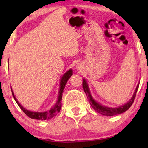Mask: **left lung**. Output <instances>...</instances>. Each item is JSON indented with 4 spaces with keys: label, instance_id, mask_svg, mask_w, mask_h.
Returning a JSON list of instances; mask_svg holds the SVG:
<instances>
[{
    "label": "left lung",
    "instance_id": "obj_1",
    "mask_svg": "<svg viewBox=\"0 0 148 148\" xmlns=\"http://www.w3.org/2000/svg\"><path fill=\"white\" fill-rule=\"evenodd\" d=\"M139 85L137 86L136 90H135V92L133 94V96L130 100L129 101V102H127L126 104L123 105L119 108H108V107H106L102 106L99 104V103L96 102L93 98L92 97V95L90 94V92L89 90V88L88 84H87L86 81L85 79H83V89H84L85 93H86L87 97H88V99L90 102L91 106H92V108L94 109L96 112L98 113H100L101 114L106 115V116H114V115H116L119 114H121V113L125 112V111L128 110V109L130 108L131 105L134 102L135 96H136V93L137 92V90H138Z\"/></svg>",
    "mask_w": 148,
    "mask_h": 148
}]
</instances>
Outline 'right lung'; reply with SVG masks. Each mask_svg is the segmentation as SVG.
I'll use <instances>...</instances> for the list:
<instances>
[{
  "instance_id": "right-lung-1",
  "label": "right lung",
  "mask_w": 148,
  "mask_h": 148,
  "mask_svg": "<svg viewBox=\"0 0 148 148\" xmlns=\"http://www.w3.org/2000/svg\"><path fill=\"white\" fill-rule=\"evenodd\" d=\"M73 75V71L71 69L69 70L67 72L65 73V74L64 75L63 77H62L61 80H60V90L59 93H58V101L56 102V104L52 107V108L50 109V110L48 111H45V112H31V111L27 110V109L24 108L23 106H21V104H19V102L17 100V99L15 98V96H14V94L13 92V90L11 89V92L12 94H13V96L14 99H15V102L17 103V104L19 105L20 108L23 111V112L27 115L28 117L31 119H37V120H48V119H50L53 118L54 116H55L57 113L60 112V108H61V100H62V93H63V90L64 88V86L67 82L69 79L71 75Z\"/></svg>"
}]
</instances>
